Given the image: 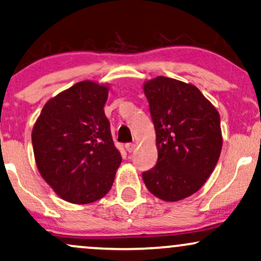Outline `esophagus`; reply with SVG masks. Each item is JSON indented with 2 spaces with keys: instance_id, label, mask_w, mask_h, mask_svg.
<instances>
[{
  "instance_id": "obj_1",
  "label": "esophagus",
  "mask_w": 261,
  "mask_h": 261,
  "mask_svg": "<svg viewBox=\"0 0 261 261\" xmlns=\"http://www.w3.org/2000/svg\"><path fill=\"white\" fill-rule=\"evenodd\" d=\"M135 147H136V145H135V143H126V145H125V148H126V151L128 152V153L134 152Z\"/></svg>"
}]
</instances>
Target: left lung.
Instances as JSON below:
<instances>
[{"label":"left lung","instance_id":"left-lung-1","mask_svg":"<svg viewBox=\"0 0 261 261\" xmlns=\"http://www.w3.org/2000/svg\"><path fill=\"white\" fill-rule=\"evenodd\" d=\"M155 130L157 164L142 173L164 201L195 194L214 172L221 149L220 114L191 83L158 76L143 85Z\"/></svg>","mask_w":261,"mask_h":261}]
</instances>
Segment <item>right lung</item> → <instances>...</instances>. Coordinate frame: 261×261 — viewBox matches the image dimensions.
I'll list each match as a JSON object with an SVG mask.
<instances>
[{
	"label": "right lung",
	"mask_w": 261,
	"mask_h": 261,
	"mask_svg": "<svg viewBox=\"0 0 261 261\" xmlns=\"http://www.w3.org/2000/svg\"><path fill=\"white\" fill-rule=\"evenodd\" d=\"M108 91L93 81L76 83L46 101L33 127L39 173L65 201L101 199L121 163L104 113Z\"/></svg>",
	"instance_id": "right-lung-1"
}]
</instances>
